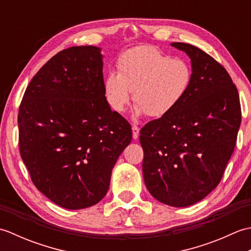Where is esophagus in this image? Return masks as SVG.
<instances>
[{"label":"esophagus","mask_w":251,"mask_h":251,"mask_svg":"<svg viewBox=\"0 0 251 251\" xmlns=\"http://www.w3.org/2000/svg\"><path fill=\"white\" fill-rule=\"evenodd\" d=\"M131 129H132V138H134L135 140L138 139V137H139V130H140L139 127L136 126V125H132Z\"/></svg>","instance_id":"1"}]
</instances>
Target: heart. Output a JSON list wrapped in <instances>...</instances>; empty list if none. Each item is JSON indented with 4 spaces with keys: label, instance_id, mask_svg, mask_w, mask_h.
<instances>
[{
    "label": "heart",
    "instance_id": "obj_1",
    "mask_svg": "<svg viewBox=\"0 0 251 251\" xmlns=\"http://www.w3.org/2000/svg\"><path fill=\"white\" fill-rule=\"evenodd\" d=\"M119 73L110 72L104 79V96L110 108L122 113L131 99L134 115L154 119L166 116L182 102L193 79L190 63L172 58L152 46L128 50L117 62Z\"/></svg>",
    "mask_w": 251,
    "mask_h": 251
}]
</instances>
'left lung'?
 Returning a JSON list of instances; mask_svg holds the SVG:
<instances>
[{
  "instance_id": "left-lung-1",
  "label": "left lung",
  "mask_w": 251,
  "mask_h": 251,
  "mask_svg": "<svg viewBox=\"0 0 251 251\" xmlns=\"http://www.w3.org/2000/svg\"><path fill=\"white\" fill-rule=\"evenodd\" d=\"M170 45L189 56L193 79L177 108L140 130L142 173L154 199L188 207L219 184L235 148L241 103L231 76L214 58L193 45Z\"/></svg>"
}]
</instances>
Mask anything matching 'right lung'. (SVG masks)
I'll return each instance as SVG.
<instances>
[{"label":"right lung","mask_w":251,"mask_h":251,"mask_svg":"<svg viewBox=\"0 0 251 251\" xmlns=\"http://www.w3.org/2000/svg\"><path fill=\"white\" fill-rule=\"evenodd\" d=\"M102 68L100 47L63 50L31 79L19 108V150L32 182L66 209L103 199L131 142L129 123L105 99Z\"/></svg>","instance_id":"add662e5"}]
</instances>
